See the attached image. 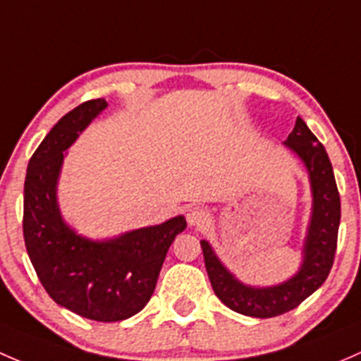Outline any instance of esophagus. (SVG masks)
<instances>
[{
	"mask_svg": "<svg viewBox=\"0 0 361 361\" xmlns=\"http://www.w3.org/2000/svg\"><path fill=\"white\" fill-rule=\"evenodd\" d=\"M208 221V212L203 207H191L188 210V222L189 226L200 228Z\"/></svg>",
	"mask_w": 361,
	"mask_h": 361,
	"instance_id": "obj_1",
	"label": "esophagus"
}]
</instances>
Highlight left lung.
<instances>
[{
	"label": "left lung",
	"instance_id": "1",
	"mask_svg": "<svg viewBox=\"0 0 361 361\" xmlns=\"http://www.w3.org/2000/svg\"><path fill=\"white\" fill-rule=\"evenodd\" d=\"M285 146L290 147L304 161L313 189V215L304 245V262L299 273L276 287H247L222 266L205 240L200 241L215 295L229 310L245 317L273 318L292 311L322 287L336 257L341 198L329 154L302 118H297L295 128L285 140Z\"/></svg>",
	"mask_w": 361,
	"mask_h": 361
}]
</instances>
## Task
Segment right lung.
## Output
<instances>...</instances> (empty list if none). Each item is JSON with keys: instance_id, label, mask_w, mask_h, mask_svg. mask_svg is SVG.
Masks as SVG:
<instances>
[{"instance_id": "right-lung-1", "label": "right lung", "mask_w": 361, "mask_h": 361, "mask_svg": "<svg viewBox=\"0 0 361 361\" xmlns=\"http://www.w3.org/2000/svg\"><path fill=\"white\" fill-rule=\"evenodd\" d=\"M107 102L87 100L48 132L31 156L24 184V241L48 295L80 317L121 322L139 313L153 295L158 274L176 236L179 215L109 241H90L64 224L57 207V179L64 151Z\"/></svg>"}]
</instances>
